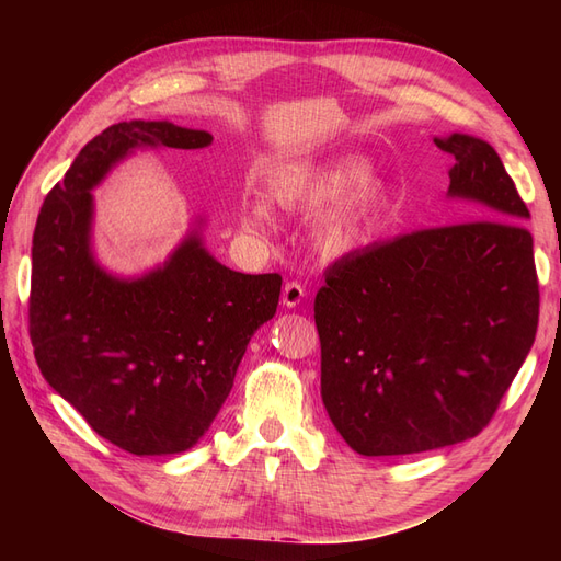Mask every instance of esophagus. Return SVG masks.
<instances>
[{
	"instance_id": "obj_1",
	"label": "esophagus",
	"mask_w": 561,
	"mask_h": 561,
	"mask_svg": "<svg viewBox=\"0 0 561 561\" xmlns=\"http://www.w3.org/2000/svg\"><path fill=\"white\" fill-rule=\"evenodd\" d=\"M307 299V287H304L301 283H297V280H287L285 285H283V304L287 309H293V307H299V304Z\"/></svg>"
}]
</instances>
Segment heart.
<instances>
[{
    "instance_id": "obj_1",
    "label": "heart",
    "mask_w": 561,
    "mask_h": 561,
    "mask_svg": "<svg viewBox=\"0 0 561 561\" xmlns=\"http://www.w3.org/2000/svg\"><path fill=\"white\" fill-rule=\"evenodd\" d=\"M274 203L290 215H311L309 241L325 260H342L381 233L390 215L388 184L369 175L363 159L287 165L268 182ZM241 227L252 236L276 231V215L264 196L241 206Z\"/></svg>"
}]
</instances>
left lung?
<instances>
[{
	"label": "left lung",
	"mask_w": 561,
	"mask_h": 561,
	"mask_svg": "<svg viewBox=\"0 0 561 561\" xmlns=\"http://www.w3.org/2000/svg\"><path fill=\"white\" fill-rule=\"evenodd\" d=\"M435 145L454 157L447 196L474 219L353 252L316 295L322 404L363 456L478 435L536 339L534 239L515 182L474 135Z\"/></svg>",
	"instance_id": "obj_1"
}]
</instances>
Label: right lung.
Returning a JSON list of instances; mask_svg holds the SVG:
<instances>
[{"mask_svg": "<svg viewBox=\"0 0 561 561\" xmlns=\"http://www.w3.org/2000/svg\"><path fill=\"white\" fill-rule=\"evenodd\" d=\"M206 130L122 122L83 147L44 198L32 239L30 339L44 379L118 449L168 456L208 433L252 334L274 318L278 274H239L198 219L168 260L114 276L93 254V190L135 149H203Z\"/></svg>", "mask_w": 561, "mask_h": 561, "instance_id": "obj_1", "label": "right lung"}]
</instances>
